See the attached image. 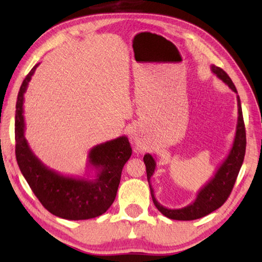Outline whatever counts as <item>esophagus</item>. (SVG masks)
I'll use <instances>...</instances> for the list:
<instances>
[{"label":"esophagus","mask_w":262,"mask_h":262,"mask_svg":"<svg viewBox=\"0 0 262 262\" xmlns=\"http://www.w3.org/2000/svg\"><path fill=\"white\" fill-rule=\"evenodd\" d=\"M135 148H136V151H138V152H142V146H141V144L138 143L137 141H135Z\"/></svg>","instance_id":"1"}]
</instances>
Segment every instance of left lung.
Returning <instances> with one entry per match:
<instances>
[{"label":"left lung","instance_id":"1","mask_svg":"<svg viewBox=\"0 0 262 262\" xmlns=\"http://www.w3.org/2000/svg\"><path fill=\"white\" fill-rule=\"evenodd\" d=\"M210 70L220 80H222L225 84L229 85L232 91L237 93L235 85L233 84L232 80L230 79V76L226 74L225 71H223L221 68H217L215 65H211ZM236 100L237 124L234 142H233L231 151L226 157V159L219 166V169L216 170L214 177L198 191L196 199H194L191 204L186 206V207L170 209L164 207V206H162L158 202L157 198L154 196V190L151 186V181H149L155 171L157 162H155V160L153 159L151 154L144 155L143 160L146 166L147 181L149 183V190H151L153 203L155 205V207H157L164 216L168 217V219L177 221H192L202 219V217L210 214L211 211L220 208L221 206L226 202V199L229 198L232 189L234 187L238 172H240V169L242 166L247 145L246 127H244L240 97L236 96Z\"/></svg>","mask_w":262,"mask_h":262}]
</instances>
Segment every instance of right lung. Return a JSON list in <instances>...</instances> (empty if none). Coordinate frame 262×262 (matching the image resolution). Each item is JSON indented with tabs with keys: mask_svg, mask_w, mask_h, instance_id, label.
<instances>
[{
	"mask_svg": "<svg viewBox=\"0 0 262 262\" xmlns=\"http://www.w3.org/2000/svg\"><path fill=\"white\" fill-rule=\"evenodd\" d=\"M38 65L22 82L15 105V157L20 171L49 213L71 221L94 219L114 203L122 168L132 155L130 144L121 136L92 147L89 166L96 170L94 179L63 176L43 164L25 137L24 96Z\"/></svg>",
	"mask_w": 262,
	"mask_h": 262,
	"instance_id": "1",
	"label": "right lung"
}]
</instances>
